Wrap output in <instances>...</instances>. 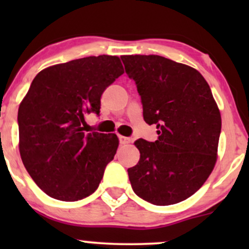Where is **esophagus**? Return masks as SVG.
<instances>
[{
	"label": "esophagus",
	"instance_id": "34e87169",
	"mask_svg": "<svg viewBox=\"0 0 249 249\" xmlns=\"http://www.w3.org/2000/svg\"><path fill=\"white\" fill-rule=\"evenodd\" d=\"M119 142H121L122 145H126V144H130V142H131V138H127V137H123V136H119Z\"/></svg>",
	"mask_w": 249,
	"mask_h": 249
}]
</instances>
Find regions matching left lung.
Returning <instances> with one entry per match:
<instances>
[{"mask_svg": "<svg viewBox=\"0 0 249 249\" xmlns=\"http://www.w3.org/2000/svg\"><path fill=\"white\" fill-rule=\"evenodd\" d=\"M137 84L154 142L138 139V164L128 168L134 193L158 206L190 198L212 173L218 158L221 116L210 85L192 67L158 55L121 56Z\"/></svg>", "mask_w": 249, "mask_h": 249, "instance_id": "8db88e82", "label": "left lung"}]
</instances>
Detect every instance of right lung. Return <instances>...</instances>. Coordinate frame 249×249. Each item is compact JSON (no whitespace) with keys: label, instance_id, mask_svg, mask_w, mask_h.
I'll return each mask as SVG.
<instances>
[{"label":"right lung","instance_id":"right-lung-1","mask_svg":"<svg viewBox=\"0 0 249 249\" xmlns=\"http://www.w3.org/2000/svg\"><path fill=\"white\" fill-rule=\"evenodd\" d=\"M124 73L117 56L73 59L37 73L18 107L22 161L45 194L77 201L99 186L119 141L84 132L87 113L99 115L101 97Z\"/></svg>","mask_w":249,"mask_h":249}]
</instances>
